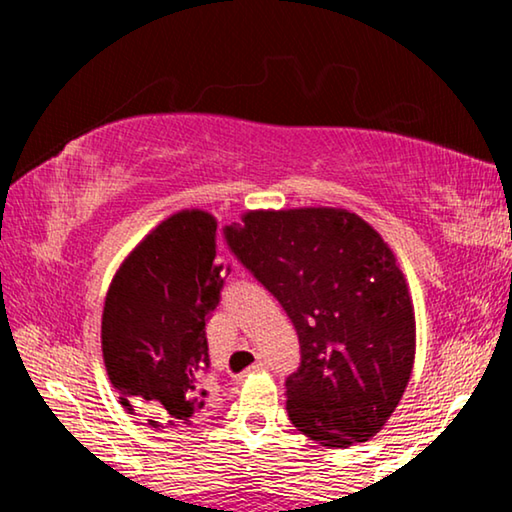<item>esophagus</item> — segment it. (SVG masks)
Segmentation results:
<instances>
[{
    "label": "esophagus",
    "instance_id": "obj_1",
    "mask_svg": "<svg viewBox=\"0 0 512 512\" xmlns=\"http://www.w3.org/2000/svg\"><path fill=\"white\" fill-rule=\"evenodd\" d=\"M262 370H266V361H257L248 368V372H262Z\"/></svg>",
    "mask_w": 512,
    "mask_h": 512
}]
</instances>
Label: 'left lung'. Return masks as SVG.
Segmentation results:
<instances>
[{"instance_id":"1","label":"left lung","mask_w":512,"mask_h":512,"mask_svg":"<svg viewBox=\"0 0 512 512\" xmlns=\"http://www.w3.org/2000/svg\"><path fill=\"white\" fill-rule=\"evenodd\" d=\"M223 235L298 332L293 427L323 447L366 443L400 404L415 359L413 302L393 250L339 207L246 212Z\"/></svg>"}]
</instances>
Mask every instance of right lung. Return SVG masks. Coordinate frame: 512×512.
I'll return each mask as SVG.
<instances>
[{
  "label": "right lung",
  "mask_w": 512,
  "mask_h": 512,
  "mask_svg": "<svg viewBox=\"0 0 512 512\" xmlns=\"http://www.w3.org/2000/svg\"><path fill=\"white\" fill-rule=\"evenodd\" d=\"M214 257L216 219L183 210L153 228L110 282L101 316L103 363L119 402L153 418V429L192 427L203 413L205 323L223 289V264Z\"/></svg>",
  "instance_id": "obj_1"
}]
</instances>
